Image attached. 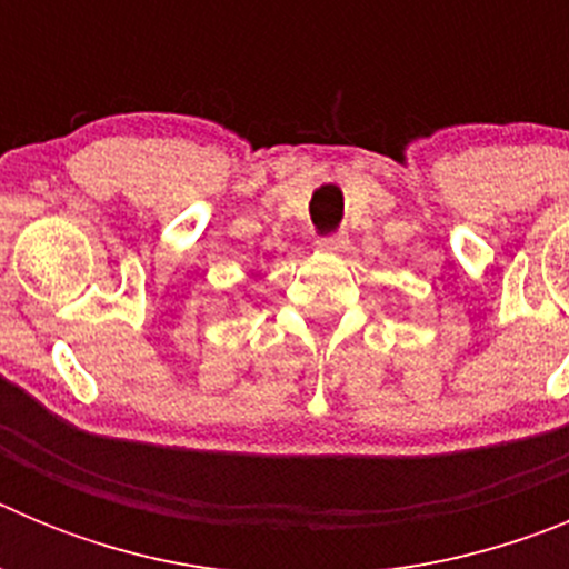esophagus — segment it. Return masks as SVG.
<instances>
[{
    "mask_svg": "<svg viewBox=\"0 0 569 569\" xmlns=\"http://www.w3.org/2000/svg\"><path fill=\"white\" fill-rule=\"evenodd\" d=\"M319 244H321V248H328V250H341L347 244V233H345V230H333V233L321 236Z\"/></svg>",
    "mask_w": 569,
    "mask_h": 569,
    "instance_id": "obj_1",
    "label": "esophagus"
}]
</instances>
